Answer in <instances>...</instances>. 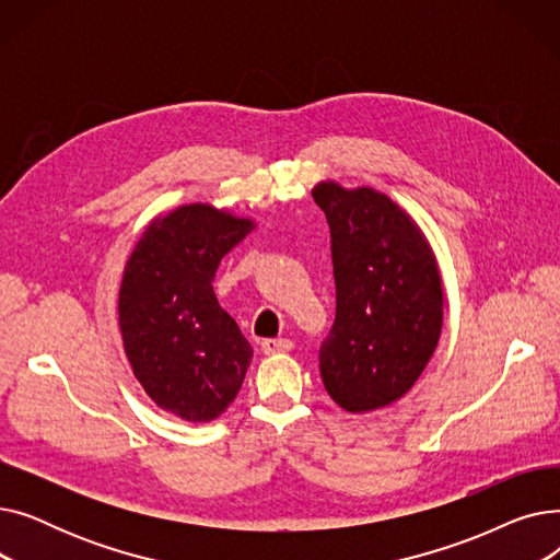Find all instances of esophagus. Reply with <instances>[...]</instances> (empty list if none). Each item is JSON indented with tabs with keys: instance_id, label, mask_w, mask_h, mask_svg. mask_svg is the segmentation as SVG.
I'll list each match as a JSON object with an SVG mask.
<instances>
[{
	"instance_id": "34e87169",
	"label": "esophagus",
	"mask_w": 560,
	"mask_h": 560,
	"mask_svg": "<svg viewBox=\"0 0 560 560\" xmlns=\"http://www.w3.org/2000/svg\"><path fill=\"white\" fill-rule=\"evenodd\" d=\"M292 349V340L288 338H270V340H262L260 342V351L262 354H285V351Z\"/></svg>"
}]
</instances>
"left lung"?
Here are the masks:
<instances>
[{
	"label": "left lung",
	"mask_w": 560,
	"mask_h": 560,
	"mask_svg": "<svg viewBox=\"0 0 560 560\" xmlns=\"http://www.w3.org/2000/svg\"><path fill=\"white\" fill-rule=\"evenodd\" d=\"M313 199L331 229L336 322L319 374L349 413L401 399L443 329V281L420 226L384 192L319 182Z\"/></svg>",
	"instance_id": "8db88e82"
}]
</instances>
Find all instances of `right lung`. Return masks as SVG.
I'll use <instances>...</instances> for the list:
<instances>
[{
	"label": "right lung",
	"mask_w": 560,
	"mask_h": 560,
	"mask_svg": "<svg viewBox=\"0 0 560 560\" xmlns=\"http://www.w3.org/2000/svg\"><path fill=\"white\" fill-rule=\"evenodd\" d=\"M252 229L211 203H186L152 220L125 265V354L144 393L182 420L224 413L252 363V345L213 292L220 260Z\"/></svg>",
	"instance_id": "right-lung-1"
}]
</instances>
